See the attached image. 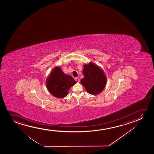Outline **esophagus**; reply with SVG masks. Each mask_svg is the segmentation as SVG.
Here are the masks:
<instances>
[{
    "instance_id": "obj_1",
    "label": "esophagus",
    "mask_w": 154,
    "mask_h": 154,
    "mask_svg": "<svg viewBox=\"0 0 154 154\" xmlns=\"http://www.w3.org/2000/svg\"><path fill=\"white\" fill-rule=\"evenodd\" d=\"M75 80L78 82H80V79H79V78H78V77H77V78H75Z\"/></svg>"
}]
</instances>
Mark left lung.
Returning a JSON list of instances; mask_svg holds the SVG:
<instances>
[{"label": "left lung", "mask_w": 154, "mask_h": 154, "mask_svg": "<svg viewBox=\"0 0 154 154\" xmlns=\"http://www.w3.org/2000/svg\"><path fill=\"white\" fill-rule=\"evenodd\" d=\"M83 74L84 78L82 79L80 82L89 94L97 95L103 91L107 78L103 70L98 66L93 63L85 64Z\"/></svg>", "instance_id": "1"}]
</instances>
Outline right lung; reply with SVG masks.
Wrapping results in <instances>:
<instances>
[{
    "instance_id": "right-lung-1",
    "label": "right lung",
    "mask_w": 154,
    "mask_h": 154,
    "mask_svg": "<svg viewBox=\"0 0 154 154\" xmlns=\"http://www.w3.org/2000/svg\"><path fill=\"white\" fill-rule=\"evenodd\" d=\"M76 82L72 76L65 74L61 68L57 66L47 78V88L54 96L63 98L67 96L70 87Z\"/></svg>"
}]
</instances>
